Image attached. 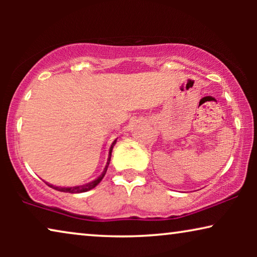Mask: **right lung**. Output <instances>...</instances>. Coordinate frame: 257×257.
<instances>
[{"instance_id": "1", "label": "right lung", "mask_w": 257, "mask_h": 257, "mask_svg": "<svg viewBox=\"0 0 257 257\" xmlns=\"http://www.w3.org/2000/svg\"><path fill=\"white\" fill-rule=\"evenodd\" d=\"M115 142H117V140H114V142L112 143V145H111V149H110V156H108V160H107V165H106V167H105V170H104L103 173H101L100 177H99V178H97L96 180H93L92 182H89V184L83 185V186H76V187H56V186H52V185H49V184H48V186H50L51 188L56 189V191H59V192H65V193H83V192H87V191H90V189L94 188V187H96V186H97L98 184H99V182L101 181V179L104 178L105 173H106L107 167H108V164H110V160H111V152H112V149H113V146H114Z\"/></svg>"}]
</instances>
